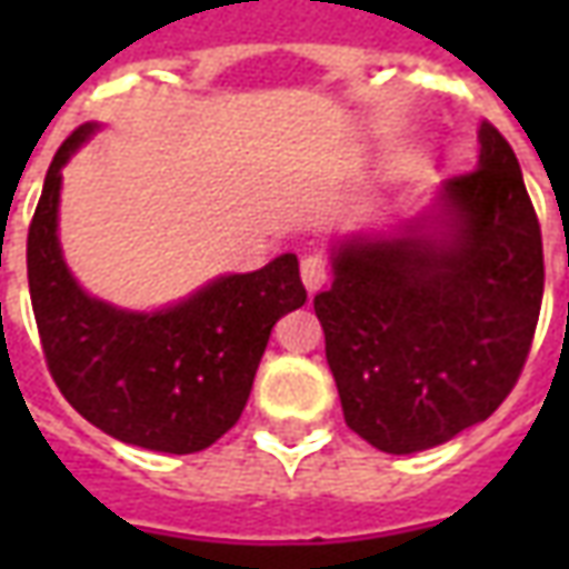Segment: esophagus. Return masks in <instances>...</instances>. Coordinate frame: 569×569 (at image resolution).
<instances>
[{
    "label": "esophagus",
    "mask_w": 569,
    "mask_h": 569,
    "mask_svg": "<svg viewBox=\"0 0 569 569\" xmlns=\"http://www.w3.org/2000/svg\"><path fill=\"white\" fill-rule=\"evenodd\" d=\"M301 280L308 286V292H320L322 283L329 280V261L322 259L320 252L305 256V259H301Z\"/></svg>",
    "instance_id": "obj_1"
}]
</instances>
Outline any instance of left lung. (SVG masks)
<instances>
[{
	"instance_id": "8db88e82",
	"label": "left lung",
	"mask_w": 569,
	"mask_h": 569,
	"mask_svg": "<svg viewBox=\"0 0 569 569\" xmlns=\"http://www.w3.org/2000/svg\"><path fill=\"white\" fill-rule=\"evenodd\" d=\"M469 173L439 191L436 231L353 237L313 298L347 427L415 453L488 420L512 393L542 305V234L521 167L490 121Z\"/></svg>"
}]
</instances>
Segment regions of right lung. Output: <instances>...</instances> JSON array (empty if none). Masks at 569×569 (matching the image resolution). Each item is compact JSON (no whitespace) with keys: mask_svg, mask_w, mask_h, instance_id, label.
I'll list each match as a JSON object with an SVG mask.
<instances>
[{"mask_svg":"<svg viewBox=\"0 0 569 569\" xmlns=\"http://www.w3.org/2000/svg\"><path fill=\"white\" fill-rule=\"evenodd\" d=\"M97 124L57 149L27 234V277L44 362L67 402L112 439L194 453L234 427L273 322L308 301L298 259L277 256L158 313H130L81 289L57 243L60 167Z\"/></svg>","mask_w":569,"mask_h":569,"instance_id":"add662e5","label":"right lung"}]
</instances>
